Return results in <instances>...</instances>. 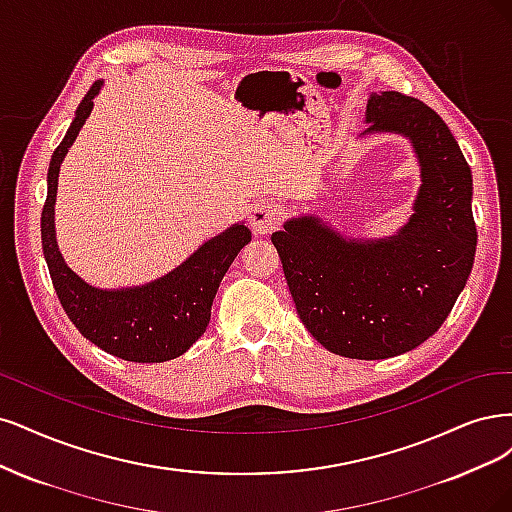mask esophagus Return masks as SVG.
Masks as SVG:
<instances>
[{"mask_svg":"<svg viewBox=\"0 0 512 512\" xmlns=\"http://www.w3.org/2000/svg\"><path fill=\"white\" fill-rule=\"evenodd\" d=\"M249 221L255 236H268L283 225V214L272 202H257L249 212Z\"/></svg>","mask_w":512,"mask_h":512,"instance_id":"1","label":"esophagus"}]
</instances>
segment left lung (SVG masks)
Wrapping results in <instances>:
<instances>
[{"label": "left lung", "instance_id": "left-lung-1", "mask_svg": "<svg viewBox=\"0 0 512 512\" xmlns=\"http://www.w3.org/2000/svg\"><path fill=\"white\" fill-rule=\"evenodd\" d=\"M361 136H404L421 170L408 221L385 238L340 234L319 214H300L272 234L291 298L327 351L385 359L438 332L464 291L476 253L472 172L438 114L415 97H368Z\"/></svg>", "mask_w": 512, "mask_h": 512}]
</instances>
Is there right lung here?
I'll return each mask as SVG.
<instances>
[{
	"label": "right lung",
	"mask_w": 512,
	"mask_h": 512,
	"mask_svg": "<svg viewBox=\"0 0 512 512\" xmlns=\"http://www.w3.org/2000/svg\"><path fill=\"white\" fill-rule=\"evenodd\" d=\"M102 87L104 80L93 82L48 166L42 251L65 315L82 336L125 361L161 364L187 353L206 332L214 295L238 253L251 242V229L244 223L227 227L219 236L206 240L178 268L146 285L100 289L82 280L65 263L57 246L55 202L61 163L89 119L95 95H100Z\"/></svg>",
	"instance_id": "1"
}]
</instances>
